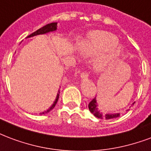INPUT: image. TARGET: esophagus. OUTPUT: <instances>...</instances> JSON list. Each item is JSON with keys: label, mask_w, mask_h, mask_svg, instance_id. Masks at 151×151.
Masks as SVG:
<instances>
[{"label": "esophagus", "mask_w": 151, "mask_h": 151, "mask_svg": "<svg viewBox=\"0 0 151 151\" xmlns=\"http://www.w3.org/2000/svg\"><path fill=\"white\" fill-rule=\"evenodd\" d=\"M88 77H89V73H88L86 71H83V72L81 73V79H83V80H87V79H88Z\"/></svg>", "instance_id": "obj_1"}]
</instances>
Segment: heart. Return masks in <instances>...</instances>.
<instances>
[{
  "label": "heart",
  "instance_id": "heart-1",
  "mask_svg": "<svg viewBox=\"0 0 151 151\" xmlns=\"http://www.w3.org/2000/svg\"><path fill=\"white\" fill-rule=\"evenodd\" d=\"M118 43V37L114 34L98 31L91 33L82 44L81 53L85 56L95 57L107 52L106 54L98 58L95 62V67L98 70H105L112 65L122 53V48L117 45Z\"/></svg>",
  "mask_w": 151,
  "mask_h": 151
}]
</instances>
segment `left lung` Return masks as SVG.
Listing matches in <instances>:
<instances>
[{
    "label": "left lung",
    "instance_id": "left-lung-1",
    "mask_svg": "<svg viewBox=\"0 0 151 151\" xmlns=\"http://www.w3.org/2000/svg\"><path fill=\"white\" fill-rule=\"evenodd\" d=\"M89 110L91 113H92L93 115L97 117L98 118H104V119H112V118H118L120 116V114H104L102 115L101 113L99 112V110H98V105H97V101H96L95 98L93 99L92 101H90L89 103Z\"/></svg>",
    "mask_w": 151,
    "mask_h": 151
}]
</instances>
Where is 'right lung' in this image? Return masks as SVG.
Returning <instances> with one entry per match:
<instances>
[{"label":"right lung","mask_w":151,"mask_h":151,"mask_svg":"<svg viewBox=\"0 0 151 151\" xmlns=\"http://www.w3.org/2000/svg\"><path fill=\"white\" fill-rule=\"evenodd\" d=\"M57 24L58 23H56V22H53V23H50V24H46V25H45V26H43V27H41V29H37V31H35L34 33H31L30 35H29L27 37H33V36H36V35H39V34H45V33H49V32H51V31H55L56 29H57ZM60 93V92H59ZM59 93H58V95H57V98H56L55 101H54V102H53V104L50 107V109H48L46 111H45V112H42L40 114H47V113H49L50 111V110H52L55 107L56 104H57V102H58V98H59Z\"/></svg>","instance_id":"add662e5"}]
</instances>
